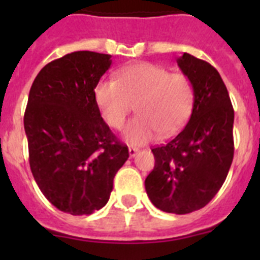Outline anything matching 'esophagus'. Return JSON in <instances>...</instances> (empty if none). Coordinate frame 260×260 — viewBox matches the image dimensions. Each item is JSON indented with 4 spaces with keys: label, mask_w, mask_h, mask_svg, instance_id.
Instances as JSON below:
<instances>
[{
    "label": "esophagus",
    "mask_w": 260,
    "mask_h": 260,
    "mask_svg": "<svg viewBox=\"0 0 260 260\" xmlns=\"http://www.w3.org/2000/svg\"><path fill=\"white\" fill-rule=\"evenodd\" d=\"M138 152H139V148H137V147H133V146L128 147V155H130V157H134Z\"/></svg>",
    "instance_id": "obj_1"
}]
</instances>
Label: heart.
Here are the masks:
<instances>
[{"instance_id":"b5f03b06","label":"heart","mask_w":260,"mask_h":260,"mask_svg":"<svg viewBox=\"0 0 260 260\" xmlns=\"http://www.w3.org/2000/svg\"><path fill=\"white\" fill-rule=\"evenodd\" d=\"M95 99L104 121L113 128L122 127L135 103L139 114L128 121L123 137L132 144H143L158 132L168 137L185 125L194 107V88L185 74L143 62L122 69L117 80L99 82Z\"/></svg>"}]
</instances>
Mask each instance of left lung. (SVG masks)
Instances as JSON below:
<instances>
[{
	"instance_id": "8db88e82",
	"label": "left lung",
	"mask_w": 260,
	"mask_h": 260,
	"mask_svg": "<svg viewBox=\"0 0 260 260\" xmlns=\"http://www.w3.org/2000/svg\"><path fill=\"white\" fill-rule=\"evenodd\" d=\"M177 63L194 88L189 122L164 146L152 148L153 171L144 185L158 210L185 215L217 194L233 161L234 110L219 71L183 53Z\"/></svg>"
}]
</instances>
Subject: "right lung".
Returning a JSON list of instances; mask_svg holds the SVG:
<instances>
[{"label": "right lung", "instance_id": "1", "mask_svg": "<svg viewBox=\"0 0 260 260\" xmlns=\"http://www.w3.org/2000/svg\"><path fill=\"white\" fill-rule=\"evenodd\" d=\"M110 57L69 53L41 69L29 89L24 132L31 172L45 198L70 215L104 207L128 157L96 104L95 88Z\"/></svg>", "mask_w": 260, "mask_h": 260}]
</instances>
